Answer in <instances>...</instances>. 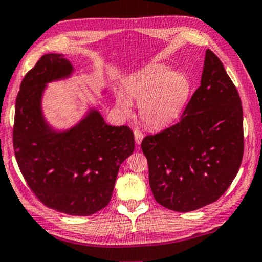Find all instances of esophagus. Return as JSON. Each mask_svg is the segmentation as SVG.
Wrapping results in <instances>:
<instances>
[{"mask_svg":"<svg viewBox=\"0 0 262 262\" xmlns=\"http://www.w3.org/2000/svg\"><path fill=\"white\" fill-rule=\"evenodd\" d=\"M134 138H135V144L139 146L141 144L142 139H144V134H142L140 130H138V129H135V130H134Z\"/></svg>","mask_w":262,"mask_h":262,"instance_id":"1","label":"esophagus"}]
</instances>
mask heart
Here are the masks:
<instances>
[{
  "label": "heart",
  "mask_w": 262,
  "mask_h": 262,
  "mask_svg": "<svg viewBox=\"0 0 262 262\" xmlns=\"http://www.w3.org/2000/svg\"><path fill=\"white\" fill-rule=\"evenodd\" d=\"M124 91L127 97L118 95L116 100L122 113H132L129 96L139 102V115L147 127L164 128L182 116L191 95V80L187 73L151 63L125 78Z\"/></svg>",
  "instance_id": "b5f03b06"
}]
</instances>
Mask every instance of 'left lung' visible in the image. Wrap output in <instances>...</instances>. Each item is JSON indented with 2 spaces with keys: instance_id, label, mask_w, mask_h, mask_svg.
I'll use <instances>...</instances> for the list:
<instances>
[{
  "instance_id": "left-lung-1",
  "label": "left lung",
  "mask_w": 262,
  "mask_h": 262,
  "mask_svg": "<svg viewBox=\"0 0 262 262\" xmlns=\"http://www.w3.org/2000/svg\"><path fill=\"white\" fill-rule=\"evenodd\" d=\"M156 201L190 212L218 200L238 172L243 111L221 60L206 50L199 89L179 123L142 140Z\"/></svg>"
}]
</instances>
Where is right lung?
Listing matches in <instances>:
<instances>
[{"label":"right lung","mask_w":262,"mask_h":262,"mask_svg":"<svg viewBox=\"0 0 262 262\" xmlns=\"http://www.w3.org/2000/svg\"><path fill=\"white\" fill-rule=\"evenodd\" d=\"M75 73L62 54L41 56L20 85L13 144L17 165L31 190L45 206L69 215H91L109 204L121 164L134 152V134L114 127L96 106L64 129L45 117L48 85ZM104 89L102 95H106Z\"/></svg>","instance_id":"1"}]
</instances>
